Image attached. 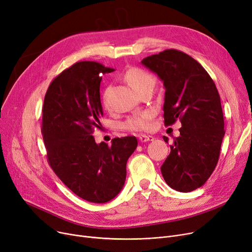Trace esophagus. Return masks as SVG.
Here are the masks:
<instances>
[{"label": "esophagus", "instance_id": "esophagus-1", "mask_svg": "<svg viewBox=\"0 0 252 252\" xmlns=\"http://www.w3.org/2000/svg\"><path fill=\"white\" fill-rule=\"evenodd\" d=\"M138 138H139V141H141V142L152 141V140H154V139H155V138H154V136L146 135V134H141V135H139V136H138Z\"/></svg>", "mask_w": 252, "mask_h": 252}]
</instances>
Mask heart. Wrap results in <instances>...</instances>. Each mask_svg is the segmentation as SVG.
Masks as SVG:
<instances>
[{
    "mask_svg": "<svg viewBox=\"0 0 252 252\" xmlns=\"http://www.w3.org/2000/svg\"><path fill=\"white\" fill-rule=\"evenodd\" d=\"M125 80L138 93L148 87L153 88L155 85V77L148 73L147 70L139 67L129 68L125 74ZM102 101L104 105H107V103H109V89H105L103 91ZM152 119L153 113L151 111H143L131 116L124 125L129 130L147 131L153 127Z\"/></svg>",
    "mask_w": 252,
    "mask_h": 252,
    "instance_id": "1",
    "label": "heart"
}]
</instances>
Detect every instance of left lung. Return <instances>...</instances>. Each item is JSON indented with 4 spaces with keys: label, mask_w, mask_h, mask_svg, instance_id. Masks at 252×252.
Returning a JSON list of instances; mask_svg holds the SVG:
<instances>
[{
    "label": "left lung",
    "mask_w": 252,
    "mask_h": 252,
    "mask_svg": "<svg viewBox=\"0 0 252 252\" xmlns=\"http://www.w3.org/2000/svg\"><path fill=\"white\" fill-rule=\"evenodd\" d=\"M141 63L163 81L164 124L172 125L177 119L182 122L181 135L173 138L161 167L162 175L175 190H194L212 174L224 135L217 86L197 61L175 49L148 56ZM163 138L168 142V137Z\"/></svg>",
    "instance_id": "8db88e82"
}]
</instances>
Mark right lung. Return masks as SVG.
Listing matches in <instances>:
<instances>
[{"instance_id":"obj_1","label":"right lung","mask_w":252,"mask_h":252,"mask_svg":"<svg viewBox=\"0 0 252 252\" xmlns=\"http://www.w3.org/2000/svg\"><path fill=\"white\" fill-rule=\"evenodd\" d=\"M112 71L95 62L73 64L51 82L42 110L48 163L73 193L92 203L109 202L121 191L127 160L137 147L135 136L107 146L92 135L101 128L102 75Z\"/></svg>"}]
</instances>
